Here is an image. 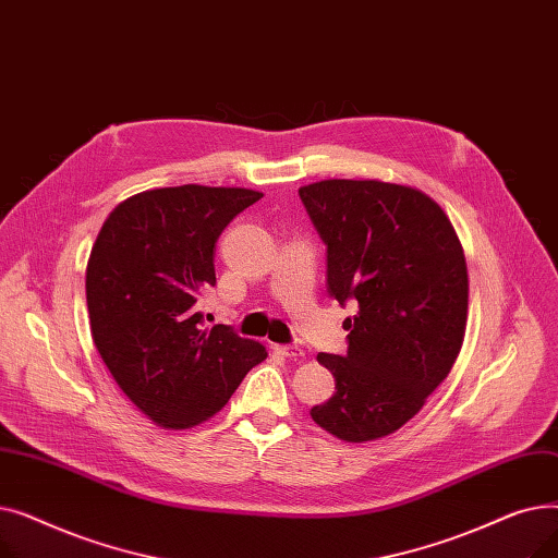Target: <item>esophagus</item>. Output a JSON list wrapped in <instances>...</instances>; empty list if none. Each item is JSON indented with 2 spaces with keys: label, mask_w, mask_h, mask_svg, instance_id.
Returning a JSON list of instances; mask_svg holds the SVG:
<instances>
[{
  "label": "esophagus",
  "mask_w": 558,
  "mask_h": 558,
  "mask_svg": "<svg viewBox=\"0 0 558 558\" xmlns=\"http://www.w3.org/2000/svg\"><path fill=\"white\" fill-rule=\"evenodd\" d=\"M276 353L282 357H289V360L303 357V350L299 345H276Z\"/></svg>",
  "instance_id": "34e87169"
}]
</instances>
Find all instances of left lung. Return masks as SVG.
<instances>
[{
    "mask_svg": "<svg viewBox=\"0 0 558 558\" xmlns=\"http://www.w3.org/2000/svg\"><path fill=\"white\" fill-rule=\"evenodd\" d=\"M328 244V289L360 312L345 318L348 353H318L335 393L312 421L366 444L412 421L452 371L468 320L459 234L423 190L377 179H328L299 190Z\"/></svg>",
    "mask_w": 558,
    "mask_h": 558,
    "instance_id": "1",
    "label": "left lung"
}]
</instances>
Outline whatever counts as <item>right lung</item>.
Wrapping results in <instances>:
<instances>
[{"label":"right lung","mask_w":558,"mask_h":558,"mask_svg":"<svg viewBox=\"0 0 558 558\" xmlns=\"http://www.w3.org/2000/svg\"><path fill=\"white\" fill-rule=\"evenodd\" d=\"M262 192L181 185L129 196L108 215L85 269L90 332L140 412L190 429L217 412L267 360L259 341L203 328L196 299L215 287V244Z\"/></svg>","instance_id":"add662e5"}]
</instances>
